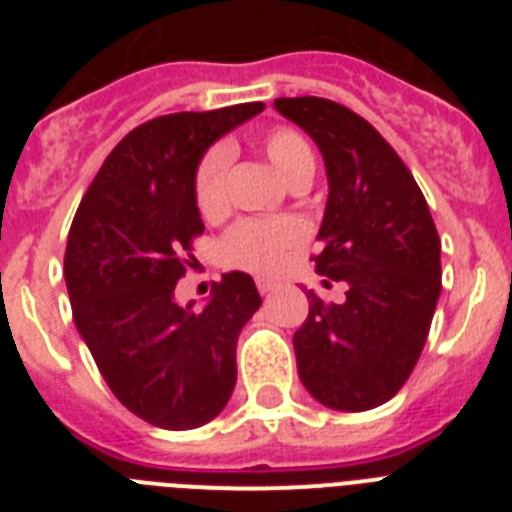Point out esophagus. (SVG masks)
<instances>
[{"instance_id": "esophagus-1", "label": "esophagus", "mask_w": 512, "mask_h": 512, "mask_svg": "<svg viewBox=\"0 0 512 512\" xmlns=\"http://www.w3.org/2000/svg\"><path fill=\"white\" fill-rule=\"evenodd\" d=\"M256 287H259L261 295H269V292H274V289H277V282L269 277H259L256 279Z\"/></svg>"}]
</instances>
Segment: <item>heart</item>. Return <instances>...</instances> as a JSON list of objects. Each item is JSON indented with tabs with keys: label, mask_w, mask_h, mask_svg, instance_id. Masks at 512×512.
<instances>
[{
	"label": "heart",
	"mask_w": 512,
	"mask_h": 512,
	"mask_svg": "<svg viewBox=\"0 0 512 512\" xmlns=\"http://www.w3.org/2000/svg\"><path fill=\"white\" fill-rule=\"evenodd\" d=\"M261 151L271 166L289 184L310 182L315 171V153L305 135L292 128H271L261 135ZM230 148L215 146L202 156L194 174V202L205 217H217L228 210V176ZM305 241V225L295 217L279 220H243L235 225L223 241L225 264L246 271H274L292 248Z\"/></svg>",
	"instance_id": "1"
}]
</instances>
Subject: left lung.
<instances>
[{"label":"left lung","mask_w":512,"mask_h":512,"mask_svg":"<svg viewBox=\"0 0 512 512\" xmlns=\"http://www.w3.org/2000/svg\"><path fill=\"white\" fill-rule=\"evenodd\" d=\"M274 107L323 153L328 202L312 261L325 287L346 284L341 305L307 292L297 372L325 408L372 410L418 364L441 295V238L410 169L364 117L323 97Z\"/></svg>","instance_id":"obj_1"}]
</instances>
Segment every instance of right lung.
Segmentation results:
<instances>
[{
  "label": "right lung",
  "mask_w": 512,
  "mask_h": 512,
  "mask_svg": "<svg viewBox=\"0 0 512 512\" xmlns=\"http://www.w3.org/2000/svg\"><path fill=\"white\" fill-rule=\"evenodd\" d=\"M264 102L156 117L112 148L89 184L66 243L74 323L117 400L146 423H210L235 387V346L261 307L243 271L212 287L202 310L174 300L205 233L194 174L207 148Z\"/></svg>",
  "instance_id": "right-lung-1"
}]
</instances>
